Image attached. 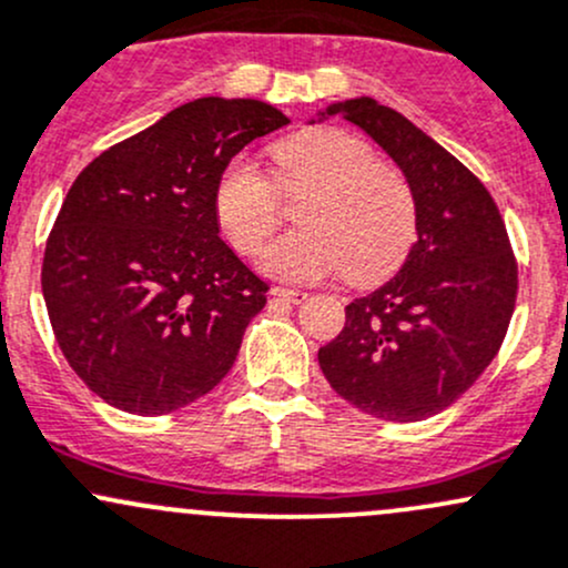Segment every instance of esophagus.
I'll return each mask as SVG.
<instances>
[{
    "label": "esophagus",
    "instance_id": "34e87169",
    "mask_svg": "<svg viewBox=\"0 0 568 568\" xmlns=\"http://www.w3.org/2000/svg\"><path fill=\"white\" fill-rule=\"evenodd\" d=\"M268 294H272V300H283L291 304H302L304 300H307V294H304V291H294V288H272Z\"/></svg>",
    "mask_w": 568,
    "mask_h": 568
}]
</instances>
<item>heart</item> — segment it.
Masks as SVG:
<instances>
[{
  "mask_svg": "<svg viewBox=\"0 0 568 568\" xmlns=\"http://www.w3.org/2000/svg\"><path fill=\"white\" fill-rule=\"evenodd\" d=\"M272 182L250 160H231L217 176L212 212L239 255H255L283 220L280 199L304 195L300 231L266 247L261 266L272 277L310 283L339 274L354 285L389 277L416 242L414 190L408 179L354 133L318 128L274 146Z\"/></svg>",
  "mask_w": 568,
  "mask_h": 568,
  "instance_id": "b5f03b06",
  "label": "heart"
}]
</instances>
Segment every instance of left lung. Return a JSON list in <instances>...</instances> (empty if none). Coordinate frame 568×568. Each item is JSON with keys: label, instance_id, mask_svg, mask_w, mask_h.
<instances>
[{"label": "left lung", "instance_id": "obj_1", "mask_svg": "<svg viewBox=\"0 0 568 568\" xmlns=\"http://www.w3.org/2000/svg\"><path fill=\"white\" fill-rule=\"evenodd\" d=\"M359 124L403 169L419 212L403 268L345 307L318 351L332 389L386 422L449 408L495 359L517 302V258L493 195L455 154L373 98L326 109Z\"/></svg>", "mask_w": 568, "mask_h": 568}]
</instances>
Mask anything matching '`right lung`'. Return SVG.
<instances>
[{"mask_svg": "<svg viewBox=\"0 0 568 568\" xmlns=\"http://www.w3.org/2000/svg\"><path fill=\"white\" fill-rule=\"evenodd\" d=\"M288 124L261 100L201 98L94 158L45 242L43 300L75 375L160 416L234 367L268 285L220 239L212 193L250 141Z\"/></svg>", "mask_w": 568, "mask_h": 568, "instance_id": "1", "label": "right lung"}]
</instances>
